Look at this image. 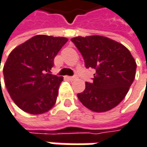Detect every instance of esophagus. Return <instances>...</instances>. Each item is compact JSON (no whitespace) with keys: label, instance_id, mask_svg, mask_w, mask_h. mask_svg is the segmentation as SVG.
Segmentation results:
<instances>
[{"label":"esophagus","instance_id":"obj_1","mask_svg":"<svg viewBox=\"0 0 147 147\" xmlns=\"http://www.w3.org/2000/svg\"><path fill=\"white\" fill-rule=\"evenodd\" d=\"M67 79H68V80H70V81H74V79H76V77H75V76H74V77H71V76H68V77H67Z\"/></svg>","mask_w":147,"mask_h":147}]
</instances>
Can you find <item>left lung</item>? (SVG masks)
Returning <instances> with one entry per match:
<instances>
[{"mask_svg":"<svg viewBox=\"0 0 147 147\" xmlns=\"http://www.w3.org/2000/svg\"><path fill=\"white\" fill-rule=\"evenodd\" d=\"M84 59L85 67L95 69L92 83H85L78 94L80 102L94 112H105L117 106L133 83L136 63L121 43L99 35L71 39Z\"/></svg>","mask_w":147,"mask_h":147,"instance_id":"1","label":"left lung"}]
</instances>
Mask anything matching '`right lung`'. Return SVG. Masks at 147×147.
I'll use <instances>...</instances> for the list:
<instances>
[{"label":"right lung","instance_id":"obj_1","mask_svg":"<svg viewBox=\"0 0 147 147\" xmlns=\"http://www.w3.org/2000/svg\"><path fill=\"white\" fill-rule=\"evenodd\" d=\"M67 42L66 37L37 35L11 52L3 67L5 84L21 110L41 115L53 107L63 78L51 74L50 70Z\"/></svg>","mask_w":147,"mask_h":147}]
</instances>
